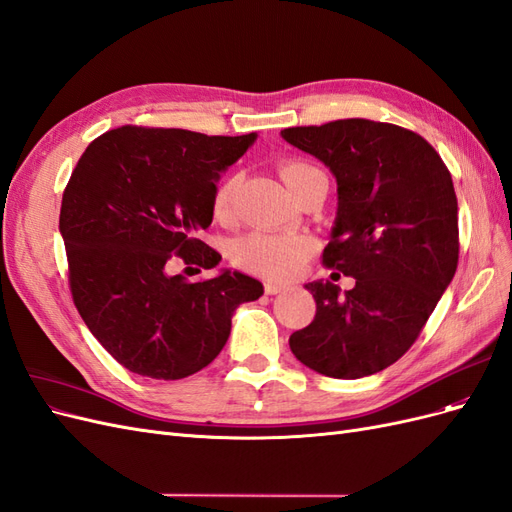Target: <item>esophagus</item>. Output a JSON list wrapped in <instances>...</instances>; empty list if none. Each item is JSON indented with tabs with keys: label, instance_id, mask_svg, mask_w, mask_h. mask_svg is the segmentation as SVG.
Masks as SVG:
<instances>
[{
	"label": "esophagus",
	"instance_id": "1",
	"mask_svg": "<svg viewBox=\"0 0 512 512\" xmlns=\"http://www.w3.org/2000/svg\"><path fill=\"white\" fill-rule=\"evenodd\" d=\"M287 289H289V287L283 285V283H266V293H268V295L283 293V291H287Z\"/></svg>",
	"mask_w": 512,
	"mask_h": 512
}]
</instances>
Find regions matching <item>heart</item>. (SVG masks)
<instances>
[{"mask_svg":"<svg viewBox=\"0 0 512 512\" xmlns=\"http://www.w3.org/2000/svg\"><path fill=\"white\" fill-rule=\"evenodd\" d=\"M310 172H315V168L302 161H287L280 166V176L289 189ZM238 183V174H227L214 189L212 210L219 221L234 217ZM312 251H315V240L306 234H251L234 242L232 259L238 268L251 274L268 280H287L302 270Z\"/></svg>","mask_w":512,"mask_h":512,"instance_id":"b5f03b06","label":"heart"}]
</instances>
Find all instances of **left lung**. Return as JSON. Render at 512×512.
I'll return each mask as SVG.
<instances>
[{"label":"left lung","mask_w":512,"mask_h":512,"mask_svg":"<svg viewBox=\"0 0 512 512\" xmlns=\"http://www.w3.org/2000/svg\"><path fill=\"white\" fill-rule=\"evenodd\" d=\"M280 136L336 176L338 214L323 263L355 278L344 295L329 280L306 285L317 315L291 334V351L332 378L381 372L417 340L455 276L451 172L430 142L391 123L340 119Z\"/></svg>","instance_id":"left-lung-1"}]
</instances>
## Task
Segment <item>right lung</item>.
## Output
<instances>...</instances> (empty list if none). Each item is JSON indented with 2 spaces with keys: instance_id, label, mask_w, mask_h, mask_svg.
I'll return each mask as SVG.
<instances>
[{
  "instance_id": "obj_1",
  "label": "right lung",
  "mask_w": 512,
  "mask_h": 512,
  "mask_svg": "<svg viewBox=\"0 0 512 512\" xmlns=\"http://www.w3.org/2000/svg\"><path fill=\"white\" fill-rule=\"evenodd\" d=\"M257 134L123 125L95 138L63 191L59 232L74 304L91 334L129 372L178 381L221 353L234 310L263 295L259 280L200 272L221 255L197 238L212 223L221 174Z\"/></svg>"
}]
</instances>
